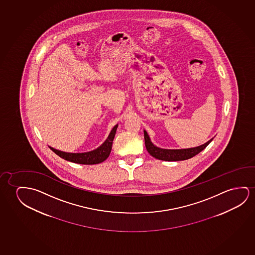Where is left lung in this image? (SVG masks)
<instances>
[{
	"instance_id": "8db88e82",
	"label": "left lung",
	"mask_w": 255,
	"mask_h": 255,
	"mask_svg": "<svg viewBox=\"0 0 255 255\" xmlns=\"http://www.w3.org/2000/svg\"><path fill=\"white\" fill-rule=\"evenodd\" d=\"M144 143L145 147L148 152L153 158L165 160V161H179V160H185L190 159L196 154H198L200 151H203L208 144L213 140V137L206 142L205 144L196 146V147L186 148V149H164V148L158 147L151 141L146 130L144 129Z\"/></svg>"
}]
</instances>
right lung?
<instances>
[{"mask_svg": "<svg viewBox=\"0 0 255 255\" xmlns=\"http://www.w3.org/2000/svg\"><path fill=\"white\" fill-rule=\"evenodd\" d=\"M118 125L112 128L111 133L109 134L107 139L104 141L103 144L100 145L99 147L96 148L93 151H87V152H66V151H59L55 148L49 146L52 149V151H54L57 155H59L60 158L66 159L67 161L71 162L77 163V164H82V165H94V164H99L107 159L108 157L111 153V148H112V143L114 139L116 131L118 129Z\"/></svg>", "mask_w": 255, "mask_h": 255, "instance_id": "add662e5", "label": "right lung"}]
</instances>
